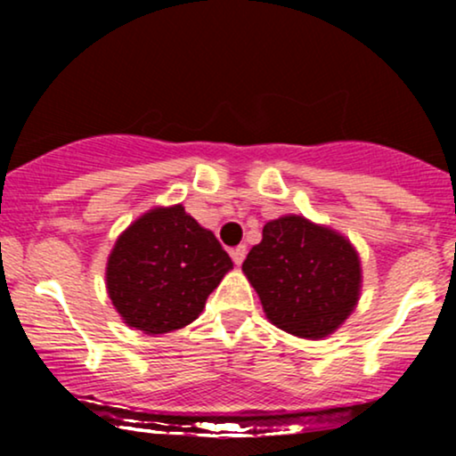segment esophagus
<instances>
[{
	"mask_svg": "<svg viewBox=\"0 0 456 456\" xmlns=\"http://www.w3.org/2000/svg\"><path fill=\"white\" fill-rule=\"evenodd\" d=\"M244 257H246V246L244 244H240V246H235V248H232V259H233L235 265H242Z\"/></svg>",
	"mask_w": 456,
	"mask_h": 456,
	"instance_id": "esophagus-1",
	"label": "esophagus"
}]
</instances>
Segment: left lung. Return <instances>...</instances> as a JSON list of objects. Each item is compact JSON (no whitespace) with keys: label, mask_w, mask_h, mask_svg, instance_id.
Here are the masks:
<instances>
[{"label":"left lung","mask_w":456,"mask_h":456,"mask_svg":"<svg viewBox=\"0 0 456 456\" xmlns=\"http://www.w3.org/2000/svg\"><path fill=\"white\" fill-rule=\"evenodd\" d=\"M242 272L270 323L311 341L341 328L362 289L354 244L297 214L265 223L264 238L246 255Z\"/></svg>","instance_id":"left-lung-1"}]
</instances>
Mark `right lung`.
I'll return each mask as SVG.
<instances>
[{
	"label": "right lung",
	"mask_w": 456,
	"mask_h": 456,
	"mask_svg": "<svg viewBox=\"0 0 456 456\" xmlns=\"http://www.w3.org/2000/svg\"><path fill=\"white\" fill-rule=\"evenodd\" d=\"M232 268L216 235L177 203L151 208L118 235L104 279L126 326L167 334L201 315Z\"/></svg>",
	"instance_id": "1"
}]
</instances>
